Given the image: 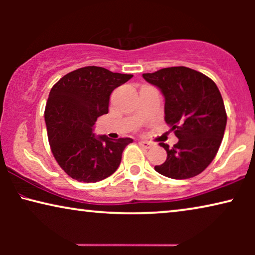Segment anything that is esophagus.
Segmentation results:
<instances>
[{"instance_id":"esophagus-1","label":"esophagus","mask_w":255,"mask_h":255,"mask_svg":"<svg viewBox=\"0 0 255 255\" xmlns=\"http://www.w3.org/2000/svg\"><path fill=\"white\" fill-rule=\"evenodd\" d=\"M139 145H140L141 147L146 148V149H148V148L152 147V142L146 141V140H140V141H139Z\"/></svg>"}]
</instances>
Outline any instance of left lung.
<instances>
[{"label":"left lung","instance_id":"8db88e82","mask_svg":"<svg viewBox=\"0 0 255 255\" xmlns=\"http://www.w3.org/2000/svg\"><path fill=\"white\" fill-rule=\"evenodd\" d=\"M165 97V121L179 141L173 147L160 142L167 159L154 169L175 180L203 172L217 154L226 127V111L218 87L207 75L183 67L142 74Z\"/></svg>","mask_w":255,"mask_h":255}]
</instances>
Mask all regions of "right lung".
<instances>
[{"mask_svg":"<svg viewBox=\"0 0 255 255\" xmlns=\"http://www.w3.org/2000/svg\"><path fill=\"white\" fill-rule=\"evenodd\" d=\"M132 76L87 66L52 87L45 108L48 142L59 166L72 179L97 182L116 172L124 148L133 140L95 135L94 124L109 111L113 90Z\"/></svg>","mask_w":255,"mask_h":255,"instance_id":"1","label":"right lung"}]
</instances>
